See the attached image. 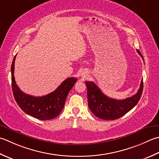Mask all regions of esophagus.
Here are the masks:
<instances>
[{"label":"esophagus","mask_w":159,"mask_h":159,"mask_svg":"<svg viewBox=\"0 0 159 159\" xmlns=\"http://www.w3.org/2000/svg\"><path fill=\"white\" fill-rule=\"evenodd\" d=\"M87 76H88V74H87L86 72H85V71H82L81 76H83V77H84V78H85Z\"/></svg>","instance_id":"obj_1"}]
</instances>
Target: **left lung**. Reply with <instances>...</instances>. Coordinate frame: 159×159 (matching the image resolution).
I'll return each mask as SVG.
<instances>
[{
	"mask_svg": "<svg viewBox=\"0 0 159 159\" xmlns=\"http://www.w3.org/2000/svg\"><path fill=\"white\" fill-rule=\"evenodd\" d=\"M136 51L143 59L140 51L138 49ZM85 84L88 88L89 108L96 116L103 120L119 119L128 112L139 102L143 89L142 80L136 94L123 100H116L105 95L94 82L85 81Z\"/></svg>",
	"mask_w": 159,
	"mask_h": 159,
	"instance_id": "1",
	"label": "left lung"
}]
</instances>
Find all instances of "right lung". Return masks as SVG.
I'll list each match as a JSON object with an SVG mask.
<instances>
[{
    "label": "right lung",
    "mask_w": 159,
    "mask_h": 159,
    "mask_svg": "<svg viewBox=\"0 0 159 159\" xmlns=\"http://www.w3.org/2000/svg\"><path fill=\"white\" fill-rule=\"evenodd\" d=\"M15 56L11 67L12 91L16 101L21 110L37 119L45 120L58 116L64 107L65 100L71 89L77 81L74 77L68 78L50 94L43 96L28 95L18 88L14 79Z\"/></svg>",
    "instance_id": "1"
}]
</instances>
